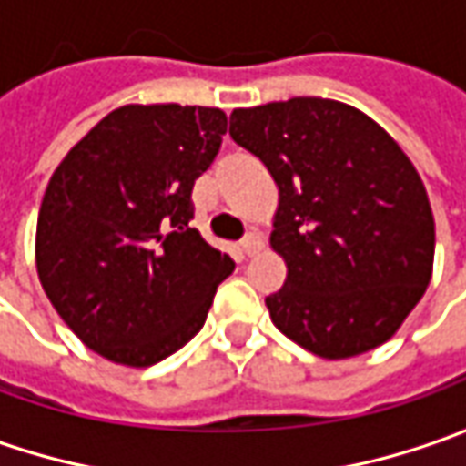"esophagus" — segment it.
Segmentation results:
<instances>
[{"label": "esophagus", "mask_w": 466, "mask_h": 466, "mask_svg": "<svg viewBox=\"0 0 466 466\" xmlns=\"http://www.w3.org/2000/svg\"><path fill=\"white\" fill-rule=\"evenodd\" d=\"M261 246H264V241H261L259 233H248L241 241V251L246 257H254L257 251H261Z\"/></svg>", "instance_id": "34e87169"}]
</instances>
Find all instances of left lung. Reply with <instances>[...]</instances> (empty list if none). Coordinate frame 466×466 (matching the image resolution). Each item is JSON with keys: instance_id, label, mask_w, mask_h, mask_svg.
Masks as SVG:
<instances>
[{"instance_id": "8db88e82", "label": "left lung", "mask_w": 466, "mask_h": 466, "mask_svg": "<svg viewBox=\"0 0 466 466\" xmlns=\"http://www.w3.org/2000/svg\"><path fill=\"white\" fill-rule=\"evenodd\" d=\"M230 137L279 188L269 243L288 278L267 296L275 327L329 360L384 345L425 293L436 251L431 202L402 147L329 98L236 108Z\"/></svg>"}]
</instances>
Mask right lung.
Segmentation results:
<instances>
[{"mask_svg": "<svg viewBox=\"0 0 466 466\" xmlns=\"http://www.w3.org/2000/svg\"><path fill=\"white\" fill-rule=\"evenodd\" d=\"M228 116L205 106H121L82 137L46 187L35 267L64 324L98 355L145 368L205 327L233 272L191 228V188Z\"/></svg>", "mask_w": 466, "mask_h": 466, "instance_id": "obj_1", "label": "right lung"}]
</instances>
